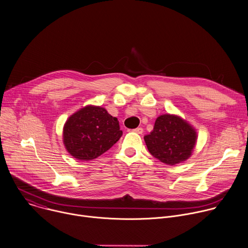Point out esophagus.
I'll use <instances>...</instances> for the list:
<instances>
[{
	"label": "esophagus",
	"instance_id": "obj_1",
	"mask_svg": "<svg viewBox=\"0 0 248 248\" xmlns=\"http://www.w3.org/2000/svg\"><path fill=\"white\" fill-rule=\"evenodd\" d=\"M133 131L136 132V133H138V134H142V133H143V128H142V127H137V128L133 129Z\"/></svg>",
	"mask_w": 248,
	"mask_h": 248
}]
</instances>
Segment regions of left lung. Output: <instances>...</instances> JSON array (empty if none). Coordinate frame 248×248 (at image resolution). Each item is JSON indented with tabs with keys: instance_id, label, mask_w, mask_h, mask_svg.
Here are the masks:
<instances>
[{
	"instance_id": "left-lung-1",
	"label": "left lung",
	"mask_w": 248,
	"mask_h": 248,
	"mask_svg": "<svg viewBox=\"0 0 248 248\" xmlns=\"http://www.w3.org/2000/svg\"><path fill=\"white\" fill-rule=\"evenodd\" d=\"M197 138V131L190 124L179 116L170 114L157 117L153 131L144 136L151 155L169 166L188 159Z\"/></svg>"
}]
</instances>
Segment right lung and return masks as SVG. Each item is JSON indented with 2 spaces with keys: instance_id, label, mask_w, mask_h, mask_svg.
<instances>
[{
  "instance_id": "1",
  "label": "right lung",
  "mask_w": 248,
  "mask_h": 248,
  "mask_svg": "<svg viewBox=\"0 0 248 248\" xmlns=\"http://www.w3.org/2000/svg\"><path fill=\"white\" fill-rule=\"evenodd\" d=\"M123 135L119 121L105 108L88 105L68 118L63 127V143L68 153L79 160H91L108 151Z\"/></svg>"
}]
</instances>
